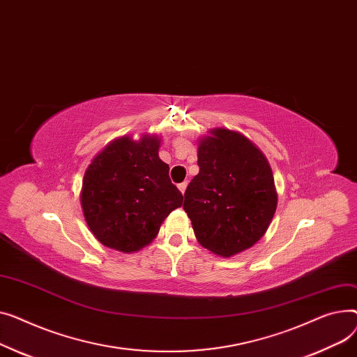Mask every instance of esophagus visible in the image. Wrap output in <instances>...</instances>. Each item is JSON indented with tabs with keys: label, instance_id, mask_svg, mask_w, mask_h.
Returning a JSON list of instances; mask_svg holds the SVG:
<instances>
[{
	"label": "esophagus",
	"instance_id": "esophagus-1",
	"mask_svg": "<svg viewBox=\"0 0 357 357\" xmlns=\"http://www.w3.org/2000/svg\"><path fill=\"white\" fill-rule=\"evenodd\" d=\"M185 188H187V181H183V183H180L178 184V190L184 195V192H185Z\"/></svg>",
	"mask_w": 357,
	"mask_h": 357
}]
</instances>
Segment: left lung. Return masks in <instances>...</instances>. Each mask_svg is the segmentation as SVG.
Returning a JSON list of instances; mask_svg holds the SVG:
<instances>
[{"mask_svg":"<svg viewBox=\"0 0 357 357\" xmlns=\"http://www.w3.org/2000/svg\"><path fill=\"white\" fill-rule=\"evenodd\" d=\"M197 164L183 208L199 243L225 258L254 246L278 203L266 157L241 132L215 128L199 141Z\"/></svg>","mask_w":357,"mask_h":357,"instance_id":"left-lung-1","label":"left lung"}]
</instances>
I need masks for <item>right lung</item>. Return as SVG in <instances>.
Wrapping results in <instances>:
<instances>
[{"instance_id":"add662e5","label":"right lung","mask_w":357,"mask_h":357,"mask_svg":"<svg viewBox=\"0 0 357 357\" xmlns=\"http://www.w3.org/2000/svg\"><path fill=\"white\" fill-rule=\"evenodd\" d=\"M160 138L121 137L92 160L82 181L80 203L95 238L130 254L158 235L164 219L183 204L169 164L160 160Z\"/></svg>"}]
</instances>
